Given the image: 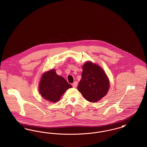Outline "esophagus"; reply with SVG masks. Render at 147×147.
Here are the masks:
<instances>
[{"label":"esophagus","mask_w":147,"mask_h":147,"mask_svg":"<svg viewBox=\"0 0 147 147\" xmlns=\"http://www.w3.org/2000/svg\"><path fill=\"white\" fill-rule=\"evenodd\" d=\"M77 85H78V82H74L72 84V86H73V88H76Z\"/></svg>","instance_id":"1"}]
</instances>
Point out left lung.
<instances>
[{
    "label": "left lung",
    "mask_w": 147,
    "mask_h": 147,
    "mask_svg": "<svg viewBox=\"0 0 147 147\" xmlns=\"http://www.w3.org/2000/svg\"><path fill=\"white\" fill-rule=\"evenodd\" d=\"M109 85L108 78L101 67L90 62L84 64L78 90L86 100L91 102L100 100L106 95Z\"/></svg>",
    "instance_id": "1"
}]
</instances>
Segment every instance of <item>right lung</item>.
<instances>
[{
    "mask_svg": "<svg viewBox=\"0 0 147 147\" xmlns=\"http://www.w3.org/2000/svg\"><path fill=\"white\" fill-rule=\"evenodd\" d=\"M72 88L65 79L56 74L55 70L44 73L40 83L39 91L46 100L56 102L68 89Z\"/></svg>",
    "mask_w": 147,
    "mask_h": 147,
    "instance_id": "add662e5",
    "label": "right lung"
}]
</instances>
